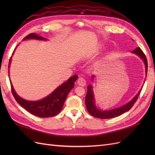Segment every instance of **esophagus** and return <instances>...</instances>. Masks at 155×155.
Masks as SVG:
<instances>
[{"label":"esophagus","mask_w":155,"mask_h":155,"mask_svg":"<svg viewBox=\"0 0 155 155\" xmlns=\"http://www.w3.org/2000/svg\"><path fill=\"white\" fill-rule=\"evenodd\" d=\"M77 83H78V84L79 86H81V87H84V86H85V85H86L85 79H84L83 78H79L78 79Z\"/></svg>","instance_id":"1"}]
</instances>
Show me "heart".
<instances>
[{
  "mask_svg": "<svg viewBox=\"0 0 155 155\" xmlns=\"http://www.w3.org/2000/svg\"><path fill=\"white\" fill-rule=\"evenodd\" d=\"M103 48H104V46H103L101 45H99L91 51V54H96L99 52L100 50H101Z\"/></svg>",
  "mask_w": 155,
  "mask_h": 155,
  "instance_id": "1",
  "label": "heart"
}]
</instances>
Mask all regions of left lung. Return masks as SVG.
I'll return each instance as SVG.
<instances>
[{"instance_id":"left-lung-1","label":"left lung","mask_w":155,"mask_h":155,"mask_svg":"<svg viewBox=\"0 0 155 155\" xmlns=\"http://www.w3.org/2000/svg\"><path fill=\"white\" fill-rule=\"evenodd\" d=\"M132 53L138 55L139 57L141 58L144 62L145 67V73L147 72V61L146 56L143 52V51L140 49V47L136 48L134 50L132 51ZM92 80L93 81L94 76H92ZM87 92L85 97V105L87 107V109L88 112L90 113L92 116L95 117V118H98L101 119H109L114 118V117L118 116L121 114H122L124 112L129 110L131 108L133 107L135 102L137 101L138 97L140 95V92H141L142 89L140 90L138 93L136 95L132 100H131L127 104L121 106L119 108H116L112 110H103L101 109H98L96 106L95 104V100H94V92L92 91V85H88L87 87Z\"/></svg>"}]
</instances>
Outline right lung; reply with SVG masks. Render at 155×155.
<instances>
[{
    "label": "right lung",
    "mask_w": 155,
    "mask_h": 155,
    "mask_svg": "<svg viewBox=\"0 0 155 155\" xmlns=\"http://www.w3.org/2000/svg\"><path fill=\"white\" fill-rule=\"evenodd\" d=\"M26 39L46 40L45 37L39 36L36 34H33V33L28 35L23 39V40ZM11 60L12 58L10 59V62H9L8 68L10 67ZM78 77L77 75H74L72 77L70 78L66 82L63 83L62 85L59 86L49 96L39 101H31L22 99L19 96H18L14 90L10 81L12 91L18 104L24 107L30 113L40 117V118H48V117L57 115L61 110L68 94L74 87V82L77 80Z\"/></svg>",
    "instance_id": "add662e5"
}]
</instances>
